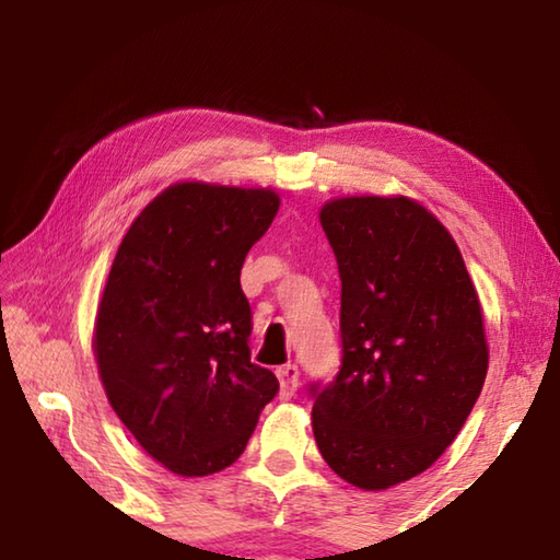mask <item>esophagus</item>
Wrapping results in <instances>:
<instances>
[{
	"instance_id": "obj_1",
	"label": "esophagus",
	"mask_w": 560,
	"mask_h": 560,
	"mask_svg": "<svg viewBox=\"0 0 560 560\" xmlns=\"http://www.w3.org/2000/svg\"><path fill=\"white\" fill-rule=\"evenodd\" d=\"M277 377H279V383H281V395L283 397H291L293 393H296V387H299V377H301L299 365H293V363L281 365L279 371H277Z\"/></svg>"
}]
</instances>
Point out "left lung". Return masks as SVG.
I'll return each instance as SVG.
<instances>
[{"label":"left lung","instance_id":"1","mask_svg":"<svg viewBox=\"0 0 560 560\" xmlns=\"http://www.w3.org/2000/svg\"><path fill=\"white\" fill-rule=\"evenodd\" d=\"M340 273V368L314 381L320 457L353 487L387 489L432 467L487 377L479 299L450 232L407 197L320 210Z\"/></svg>","mask_w":560,"mask_h":560}]
</instances>
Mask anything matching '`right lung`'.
<instances>
[{
    "label": "right lung",
    "instance_id": "obj_1",
    "mask_svg": "<svg viewBox=\"0 0 560 560\" xmlns=\"http://www.w3.org/2000/svg\"><path fill=\"white\" fill-rule=\"evenodd\" d=\"M279 210L271 189L167 187L122 236L96 316L108 402L150 457L183 477L222 471L279 393L252 363L240 273Z\"/></svg>",
    "mask_w": 560,
    "mask_h": 560
}]
</instances>
